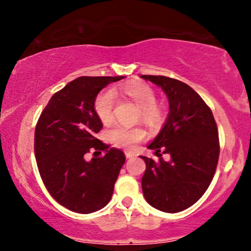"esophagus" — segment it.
<instances>
[{"instance_id": "esophagus-1", "label": "esophagus", "mask_w": 251, "mask_h": 251, "mask_svg": "<svg viewBox=\"0 0 251 251\" xmlns=\"http://www.w3.org/2000/svg\"><path fill=\"white\" fill-rule=\"evenodd\" d=\"M125 155H126V159H130V157L136 156V154L133 153V152H131V151H125Z\"/></svg>"}]
</instances>
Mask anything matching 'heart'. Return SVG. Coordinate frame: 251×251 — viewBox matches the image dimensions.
<instances>
[{"mask_svg": "<svg viewBox=\"0 0 251 251\" xmlns=\"http://www.w3.org/2000/svg\"><path fill=\"white\" fill-rule=\"evenodd\" d=\"M114 96L129 98L140 107V116L150 126H159L164 116L163 106L156 102V92L150 84L142 81H129L119 88L105 90L97 95L94 101V109L98 119L108 125L114 119ZM145 131L139 126H126L116 125L108 131L109 140L119 147L132 149L137 143L145 138Z\"/></svg>", "mask_w": 251, "mask_h": 251, "instance_id": "1", "label": "heart"}]
</instances>
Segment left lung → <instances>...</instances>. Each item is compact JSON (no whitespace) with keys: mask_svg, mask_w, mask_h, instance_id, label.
<instances>
[{"mask_svg":"<svg viewBox=\"0 0 251 251\" xmlns=\"http://www.w3.org/2000/svg\"><path fill=\"white\" fill-rule=\"evenodd\" d=\"M162 89L169 114L147 149L168 154L155 162L147 156L142 188L146 201L157 210L183 211L193 205L210 185L219 156L218 130L210 108L184 82L161 75H140Z\"/></svg>","mask_w":251,"mask_h":251,"instance_id":"obj_1","label":"left lung"}]
</instances>
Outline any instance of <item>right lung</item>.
Returning a JSON list of instances; mask_svg holds the SVG:
<instances>
[{"mask_svg":"<svg viewBox=\"0 0 251 251\" xmlns=\"http://www.w3.org/2000/svg\"><path fill=\"white\" fill-rule=\"evenodd\" d=\"M125 76H81L56 92L35 128L34 152L47 190L58 203L78 214H91L111 200L126 157L121 150L102 144V128L94 109L97 95ZM90 149L105 155L85 160Z\"/></svg>","mask_w":251,"mask_h":251,"instance_id":"1","label":"right lung"}]
</instances>
